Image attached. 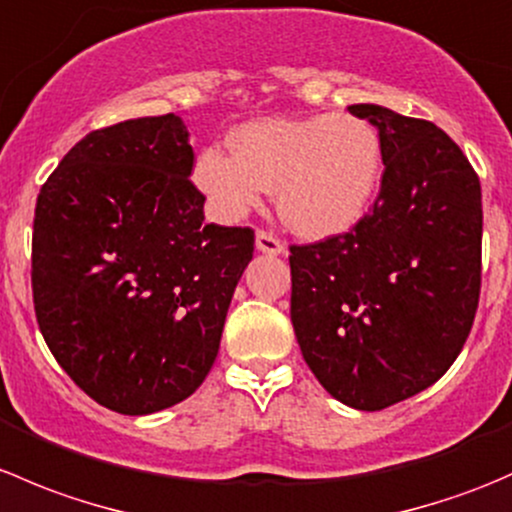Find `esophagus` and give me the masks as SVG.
<instances>
[{
	"instance_id": "1",
	"label": "esophagus",
	"mask_w": 512,
	"mask_h": 512,
	"mask_svg": "<svg viewBox=\"0 0 512 512\" xmlns=\"http://www.w3.org/2000/svg\"><path fill=\"white\" fill-rule=\"evenodd\" d=\"M255 247L257 252H262V255H285L287 252V247L282 245L275 235H270V232L265 230H260L255 235Z\"/></svg>"
}]
</instances>
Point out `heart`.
Instances as JSON below:
<instances>
[{
    "label": "heart",
    "mask_w": 512,
    "mask_h": 512,
    "mask_svg": "<svg viewBox=\"0 0 512 512\" xmlns=\"http://www.w3.org/2000/svg\"><path fill=\"white\" fill-rule=\"evenodd\" d=\"M205 148L193 178L220 220L260 208L270 190L282 223L309 240L344 235L366 218L384 180V143L366 118L314 113L257 118Z\"/></svg>",
    "instance_id": "b5f03b06"
}]
</instances>
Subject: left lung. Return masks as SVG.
I'll return each instance as SVG.
<instances>
[{
    "mask_svg": "<svg viewBox=\"0 0 512 512\" xmlns=\"http://www.w3.org/2000/svg\"><path fill=\"white\" fill-rule=\"evenodd\" d=\"M384 143L371 213L347 235L289 247L292 324L319 384L381 411L436 384L456 361L480 294V180L431 121L354 103Z\"/></svg>",
    "mask_w": 512,
    "mask_h": 512,
    "instance_id": "left-lung-1",
    "label": "left lung"
}]
</instances>
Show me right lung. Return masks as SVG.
I'll use <instances>...</instances> for the list:
<instances>
[{"instance_id":"add662e5","label":"right lung","mask_w":512,"mask_h":512,"mask_svg":"<svg viewBox=\"0 0 512 512\" xmlns=\"http://www.w3.org/2000/svg\"><path fill=\"white\" fill-rule=\"evenodd\" d=\"M183 118H131L81 138L36 198V322L96 404L146 416L213 369L255 250L247 227L205 225Z\"/></svg>"}]
</instances>
